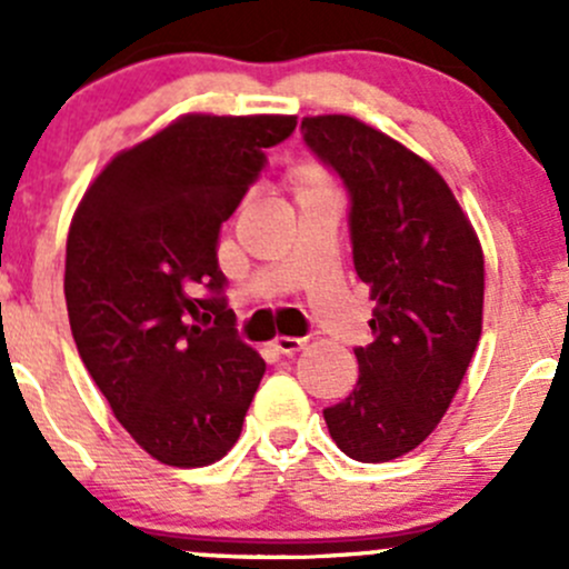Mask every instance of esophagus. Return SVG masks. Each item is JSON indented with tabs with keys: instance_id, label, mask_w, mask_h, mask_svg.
<instances>
[{
	"instance_id": "34e87169",
	"label": "esophagus",
	"mask_w": 569,
	"mask_h": 569,
	"mask_svg": "<svg viewBox=\"0 0 569 569\" xmlns=\"http://www.w3.org/2000/svg\"><path fill=\"white\" fill-rule=\"evenodd\" d=\"M302 347H306V341H302V338L280 336V338H274V341H272V349H274V352H280V355H297Z\"/></svg>"
}]
</instances>
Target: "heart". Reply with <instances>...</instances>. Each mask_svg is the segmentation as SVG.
Instances as JSON below:
<instances>
[{
  "label": "heart",
  "mask_w": 569,
  "mask_h": 569,
  "mask_svg": "<svg viewBox=\"0 0 569 569\" xmlns=\"http://www.w3.org/2000/svg\"><path fill=\"white\" fill-rule=\"evenodd\" d=\"M297 183H300V189H317V187H327L325 176H321L319 168H300L297 170Z\"/></svg>",
  "instance_id": "obj_1"
}]
</instances>
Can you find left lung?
<instances>
[{"mask_svg": "<svg viewBox=\"0 0 569 569\" xmlns=\"http://www.w3.org/2000/svg\"><path fill=\"white\" fill-rule=\"evenodd\" d=\"M308 151L349 198L355 272L377 302L358 386L325 421L358 462H388L429 438L481 336L485 258L449 183L401 142L349 118L300 126Z\"/></svg>", "mask_w": 569, "mask_h": 569, "instance_id": "8db88e82", "label": "left lung"}]
</instances>
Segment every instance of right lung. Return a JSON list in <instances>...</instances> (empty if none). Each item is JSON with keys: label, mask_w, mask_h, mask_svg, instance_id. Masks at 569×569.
Wrapping results in <instances>:
<instances>
[{"label": "right lung", "mask_w": 569, "mask_h": 569, "mask_svg": "<svg viewBox=\"0 0 569 569\" xmlns=\"http://www.w3.org/2000/svg\"><path fill=\"white\" fill-rule=\"evenodd\" d=\"M295 126L187 114L118 153L73 214L66 302L79 358L126 432L173 468L233 449L267 371L226 306L217 248L267 148Z\"/></svg>", "instance_id": "1"}]
</instances>
